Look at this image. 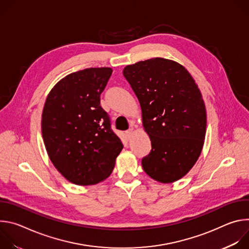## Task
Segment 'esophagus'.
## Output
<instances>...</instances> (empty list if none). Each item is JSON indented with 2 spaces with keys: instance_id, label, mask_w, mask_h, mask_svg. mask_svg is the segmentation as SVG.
<instances>
[{
  "instance_id": "obj_1",
  "label": "esophagus",
  "mask_w": 249,
  "mask_h": 249,
  "mask_svg": "<svg viewBox=\"0 0 249 249\" xmlns=\"http://www.w3.org/2000/svg\"><path fill=\"white\" fill-rule=\"evenodd\" d=\"M131 135H132V129H129V130H127V131L125 132V136H126V138H127L128 140L131 138Z\"/></svg>"
}]
</instances>
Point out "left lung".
Returning a JSON list of instances; mask_svg holds the SVG:
<instances>
[{"label": "left lung", "mask_w": 249, "mask_h": 249, "mask_svg": "<svg viewBox=\"0 0 249 249\" xmlns=\"http://www.w3.org/2000/svg\"><path fill=\"white\" fill-rule=\"evenodd\" d=\"M123 75L138 97L151 139L152 150L142 166L157 181L180 179L204 145L207 115L198 86L183 66L163 58L129 65Z\"/></svg>", "instance_id": "obj_1"}]
</instances>
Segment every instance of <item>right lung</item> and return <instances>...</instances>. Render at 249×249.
<instances>
[{
	"mask_svg": "<svg viewBox=\"0 0 249 249\" xmlns=\"http://www.w3.org/2000/svg\"><path fill=\"white\" fill-rule=\"evenodd\" d=\"M111 74L110 68L70 74L55 85L44 104L41 130L47 154L65 178L77 185L108 177L123 149L100 106Z\"/></svg>",
	"mask_w": 249,
	"mask_h": 249,
	"instance_id": "add662e5",
	"label": "right lung"
}]
</instances>
